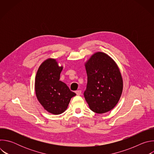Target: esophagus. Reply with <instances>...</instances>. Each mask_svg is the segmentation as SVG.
<instances>
[{
  "label": "esophagus",
  "mask_w": 154,
  "mask_h": 154,
  "mask_svg": "<svg viewBox=\"0 0 154 154\" xmlns=\"http://www.w3.org/2000/svg\"><path fill=\"white\" fill-rule=\"evenodd\" d=\"M75 93H76V94H77V96H80V95H81V94H82V91H81L80 90H77V91H75Z\"/></svg>",
  "instance_id": "34e87169"
}]
</instances>
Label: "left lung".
Returning a JSON list of instances; mask_svg holds the SVG:
<instances>
[{
	"instance_id": "obj_1",
	"label": "left lung",
	"mask_w": 154,
	"mask_h": 154,
	"mask_svg": "<svg viewBox=\"0 0 154 154\" xmlns=\"http://www.w3.org/2000/svg\"><path fill=\"white\" fill-rule=\"evenodd\" d=\"M87 85L84 97L90 108L102 114L118 103L123 88L122 79L115 62L103 52L94 54L85 63Z\"/></svg>"
}]
</instances>
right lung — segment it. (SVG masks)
<instances>
[{
	"mask_svg": "<svg viewBox=\"0 0 154 154\" xmlns=\"http://www.w3.org/2000/svg\"><path fill=\"white\" fill-rule=\"evenodd\" d=\"M63 67L58 66L55 59L44 61L37 71L35 78L36 97L48 112L60 115L67 109L71 99L76 94L66 84L60 81Z\"/></svg>",
	"mask_w": 154,
	"mask_h": 154,
	"instance_id": "1",
	"label": "right lung"
}]
</instances>
